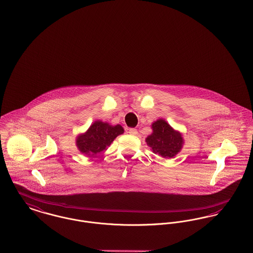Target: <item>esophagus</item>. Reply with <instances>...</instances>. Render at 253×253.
Returning a JSON list of instances; mask_svg holds the SVG:
<instances>
[{
	"instance_id": "obj_1",
	"label": "esophagus",
	"mask_w": 253,
	"mask_h": 253,
	"mask_svg": "<svg viewBox=\"0 0 253 253\" xmlns=\"http://www.w3.org/2000/svg\"><path fill=\"white\" fill-rule=\"evenodd\" d=\"M128 133H129L130 134L135 135V134H137V130H136V129H134V128H131V129H129Z\"/></svg>"
}]
</instances>
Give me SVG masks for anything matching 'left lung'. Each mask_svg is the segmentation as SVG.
<instances>
[{"label": "left lung", "instance_id": "8db88e82", "mask_svg": "<svg viewBox=\"0 0 253 253\" xmlns=\"http://www.w3.org/2000/svg\"><path fill=\"white\" fill-rule=\"evenodd\" d=\"M153 133L146 137L147 145L164 159H172L182 148L183 138L165 120L159 119L152 124Z\"/></svg>", "mask_w": 253, "mask_h": 253}]
</instances>
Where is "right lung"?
Listing matches in <instances>:
<instances>
[{"label":"right lung","instance_id":"1","mask_svg":"<svg viewBox=\"0 0 253 253\" xmlns=\"http://www.w3.org/2000/svg\"><path fill=\"white\" fill-rule=\"evenodd\" d=\"M123 133L124 130L121 125L112 126L107 122L96 120L89 126L86 133L77 136L76 146L82 154L95 157L110 146L118 135Z\"/></svg>","mask_w":253,"mask_h":253}]
</instances>
